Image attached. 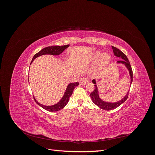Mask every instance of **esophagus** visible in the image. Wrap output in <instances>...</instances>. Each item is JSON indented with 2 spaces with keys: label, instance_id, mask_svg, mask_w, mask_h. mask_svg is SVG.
Segmentation results:
<instances>
[{
  "label": "esophagus",
  "instance_id": "34e87169",
  "mask_svg": "<svg viewBox=\"0 0 155 155\" xmlns=\"http://www.w3.org/2000/svg\"><path fill=\"white\" fill-rule=\"evenodd\" d=\"M88 83V79L87 78H82L79 80V84L81 85H85Z\"/></svg>",
  "mask_w": 155,
  "mask_h": 155
}]
</instances>
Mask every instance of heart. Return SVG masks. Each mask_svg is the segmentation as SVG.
<instances>
[{
    "label": "heart",
    "mask_w": 155,
    "mask_h": 155,
    "mask_svg": "<svg viewBox=\"0 0 155 155\" xmlns=\"http://www.w3.org/2000/svg\"><path fill=\"white\" fill-rule=\"evenodd\" d=\"M99 56H100L99 54H97L95 56V58L97 59L98 58H99ZM109 60H110V58H109V55L105 54H103L101 56V58L100 59V63L101 65H105L109 62Z\"/></svg>",
    "instance_id": "1"
}]
</instances>
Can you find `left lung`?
<instances>
[{"label": "left lung", "instance_id": "left-lung-1", "mask_svg": "<svg viewBox=\"0 0 155 155\" xmlns=\"http://www.w3.org/2000/svg\"><path fill=\"white\" fill-rule=\"evenodd\" d=\"M112 48L113 50V52L114 54L117 56L118 58H121V59L120 61H118V63H122L124 64H125V66L127 68V69L129 70V74L130 76V85L131 83L133 82V70H132V68H131V66L130 64V62L129 59L127 58V56L125 54H124L122 51L121 50H120L118 48H117L114 46H112ZM92 83L94 85V91H92L90 96L91 97V99L93 101V103L94 104H96L97 107H99L100 109H102L105 110H112L116 108H117L118 107H119L120 105H121L124 103L126 100L127 99L128 96H129V92L127 94L126 96L123 98L122 100L118 101V102H115V103H108V102H105L104 101H103L102 100L100 99V97H99V94H98V90H97V87L96 85V83L94 79L92 80Z\"/></svg>", "mask_w": 155, "mask_h": 155}]
</instances>
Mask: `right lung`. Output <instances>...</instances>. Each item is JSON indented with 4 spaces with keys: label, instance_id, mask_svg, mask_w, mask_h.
<instances>
[{
    "label": "right lung",
    "instance_id": "add662e5",
    "mask_svg": "<svg viewBox=\"0 0 155 155\" xmlns=\"http://www.w3.org/2000/svg\"><path fill=\"white\" fill-rule=\"evenodd\" d=\"M69 46V45H64V46H48V47H46L43 49H42L41 51H39L38 53H37L36 54L34 55V58H33L31 63L33 62L35 58H37L39 56L43 55H46V54H50V55H58L61 54L63 51L68 48ZM78 85H79V83L76 82V83H70L69 85L67 86V88L66 89V91L64 92V94L63 96L62 99L61 100L58 104H56L54 105L51 106H46L43 105L39 103L36 101L35 97H34L35 101L38 104L39 106H41L42 108H43L44 109L50 111V112H55V111H58L61 109H63V108L66 106V105L68 104V100L70 97L72 96V92L74 89L75 87H76Z\"/></svg>",
    "mask_w": 155,
    "mask_h": 155
}]
</instances>
